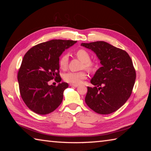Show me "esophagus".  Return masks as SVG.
Here are the masks:
<instances>
[{
  "mask_svg": "<svg viewBox=\"0 0 151 151\" xmlns=\"http://www.w3.org/2000/svg\"><path fill=\"white\" fill-rule=\"evenodd\" d=\"M70 86H74V87H77V86H78V85H74V84H70Z\"/></svg>",
  "mask_w": 151,
  "mask_h": 151,
  "instance_id": "obj_1",
  "label": "esophagus"
}]
</instances>
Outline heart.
<instances>
[{
	"label": "heart",
	"mask_w": 151,
	"mask_h": 151,
	"mask_svg": "<svg viewBox=\"0 0 151 151\" xmlns=\"http://www.w3.org/2000/svg\"><path fill=\"white\" fill-rule=\"evenodd\" d=\"M75 55L79 60H81L83 63V67L85 69L91 70L93 68L94 64L92 63L91 60V55L87 50L85 49H79L76 51ZM68 57L66 54L63 55L60 58L59 65L62 69H66L68 66ZM86 75L85 72H68L64 75V80L68 83L74 84V85H78L82 81L85 79Z\"/></svg>",
	"instance_id": "obj_1"
}]
</instances>
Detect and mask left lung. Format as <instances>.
Instances as JSON below:
<instances>
[{
    "instance_id": "8db88e82",
    "label": "left lung",
    "mask_w": 151,
    "mask_h": 151,
    "mask_svg": "<svg viewBox=\"0 0 151 151\" xmlns=\"http://www.w3.org/2000/svg\"><path fill=\"white\" fill-rule=\"evenodd\" d=\"M95 53L102 66L96 71L88 86L85 102L101 114L114 112L131 96L136 80V72L128 53L104 41L81 43Z\"/></svg>"
}]
</instances>
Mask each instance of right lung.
I'll return each mask as SVG.
<instances>
[{
  "label": "right lung",
  "mask_w": 151,
  "mask_h": 151,
  "mask_svg": "<svg viewBox=\"0 0 151 151\" xmlns=\"http://www.w3.org/2000/svg\"><path fill=\"white\" fill-rule=\"evenodd\" d=\"M76 41L55 39L33 47L25 54L18 73L22 100L29 108L39 114H47L57 109L63 101L68 83L49 85L52 79L60 83L59 57Z\"/></svg>",
  "instance_id": "obj_1"
}]
</instances>
